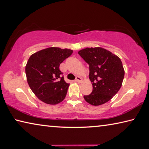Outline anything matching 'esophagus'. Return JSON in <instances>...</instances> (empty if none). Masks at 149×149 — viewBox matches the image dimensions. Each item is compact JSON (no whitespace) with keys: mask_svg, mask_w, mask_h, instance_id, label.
<instances>
[{"mask_svg":"<svg viewBox=\"0 0 149 149\" xmlns=\"http://www.w3.org/2000/svg\"><path fill=\"white\" fill-rule=\"evenodd\" d=\"M75 81H77V82H81V78L79 76H77L76 77H75Z\"/></svg>","mask_w":149,"mask_h":149,"instance_id":"obj_1","label":"esophagus"}]
</instances>
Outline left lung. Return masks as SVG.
I'll list each match as a JSON object with an SVG mask.
<instances>
[{
  "label": "left lung",
  "instance_id": "1",
  "mask_svg": "<svg viewBox=\"0 0 149 149\" xmlns=\"http://www.w3.org/2000/svg\"><path fill=\"white\" fill-rule=\"evenodd\" d=\"M78 54L89 65L93 91L84 97L92 105L109 101L121 88L125 71L120 58L102 48H87Z\"/></svg>",
  "mask_w": 149,
  "mask_h": 149
}]
</instances>
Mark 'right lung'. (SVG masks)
I'll return each instance as SVG.
<instances>
[{
    "instance_id": "add662e5",
    "label": "right lung",
    "mask_w": 149,
    "mask_h": 149,
    "mask_svg": "<svg viewBox=\"0 0 149 149\" xmlns=\"http://www.w3.org/2000/svg\"><path fill=\"white\" fill-rule=\"evenodd\" d=\"M72 52L70 49L52 47L32 54L28 59L25 70L28 84L43 102L56 105L65 99L70 84L65 81L59 68Z\"/></svg>"
}]
</instances>
